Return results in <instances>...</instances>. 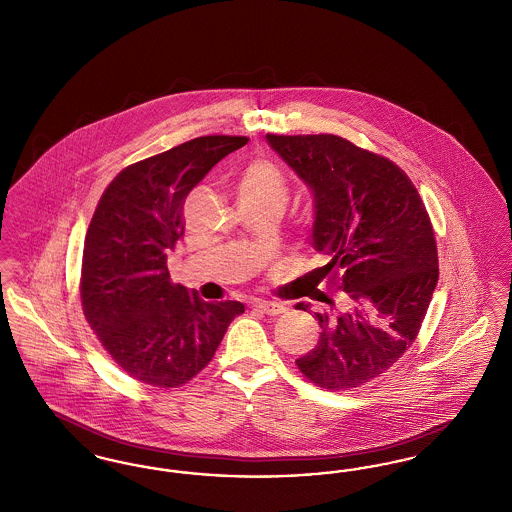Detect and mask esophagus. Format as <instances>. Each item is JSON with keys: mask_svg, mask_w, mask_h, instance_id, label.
I'll return each instance as SVG.
<instances>
[{"mask_svg": "<svg viewBox=\"0 0 512 512\" xmlns=\"http://www.w3.org/2000/svg\"><path fill=\"white\" fill-rule=\"evenodd\" d=\"M253 307L257 311L265 313V315H270V317H278V315L286 313V307L282 303H276V301H257Z\"/></svg>", "mask_w": 512, "mask_h": 512, "instance_id": "esophagus-1", "label": "esophagus"}]
</instances>
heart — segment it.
<instances>
[{
	"label": "heart",
	"mask_w": 512,
	"mask_h": 512,
	"mask_svg": "<svg viewBox=\"0 0 512 512\" xmlns=\"http://www.w3.org/2000/svg\"><path fill=\"white\" fill-rule=\"evenodd\" d=\"M240 203H257V201H284L286 184L280 171L263 159H255L245 167L238 186Z\"/></svg>",
	"instance_id": "b5f03b06"
}]
</instances>
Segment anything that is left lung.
Listing matches in <instances>:
<instances>
[{
    "mask_svg": "<svg viewBox=\"0 0 512 512\" xmlns=\"http://www.w3.org/2000/svg\"><path fill=\"white\" fill-rule=\"evenodd\" d=\"M267 142L313 195L311 245L330 261L320 276L340 274L338 305L317 290L330 309L315 313L320 338L295 365L324 390L363 386L407 351L426 317L439 276L432 222L386 157L334 134Z\"/></svg>",
    "mask_w": 512,
    "mask_h": 512,
    "instance_id": "left-lung-1",
    "label": "left lung"
}]
</instances>
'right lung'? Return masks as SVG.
<instances>
[{
    "instance_id": "right-lung-1",
    "label": "right lung",
    "mask_w": 512,
    "mask_h": 512,
    "mask_svg": "<svg viewBox=\"0 0 512 512\" xmlns=\"http://www.w3.org/2000/svg\"><path fill=\"white\" fill-rule=\"evenodd\" d=\"M244 136H201L126 167L86 232L80 299L101 345L128 376L159 388L192 380L213 359L240 301L209 303L172 284L167 257L184 236L188 194Z\"/></svg>"
}]
</instances>
